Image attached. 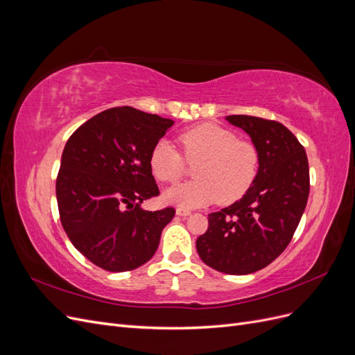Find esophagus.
Returning a JSON list of instances; mask_svg holds the SVG:
<instances>
[{"mask_svg": "<svg viewBox=\"0 0 355 355\" xmlns=\"http://www.w3.org/2000/svg\"><path fill=\"white\" fill-rule=\"evenodd\" d=\"M176 214H178V216L187 218V216H189V214H191V210L184 209V207H178V209H176Z\"/></svg>", "mask_w": 355, "mask_h": 355, "instance_id": "1", "label": "esophagus"}]
</instances>
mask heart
Instances as JSON below:
<instances>
[{"label": "heart", "mask_w": 355, "mask_h": 355, "mask_svg": "<svg viewBox=\"0 0 355 355\" xmlns=\"http://www.w3.org/2000/svg\"><path fill=\"white\" fill-rule=\"evenodd\" d=\"M188 163L197 179L164 192L167 202L182 207H200L213 201L231 204L250 189L259 170V149L250 141L218 124H201L179 136ZM153 175L175 184L185 173V161L167 141H159L149 157Z\"/></svg>", "instance_id": "1"}]
</instances>
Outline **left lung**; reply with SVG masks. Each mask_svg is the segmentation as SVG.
<instances>
[{"label": "left lung", "instance_id": "left-lung-1", "mask_svg": "<svg viewBox=\"0 0 355 355\" xmlns=\"http://www.w3.org/2000/svg\"><path fill=\"white\" fill-rule=\"evenodd\" d=\"M227 121L259 149V170L243 198L209 214L196 245L213 270L245 275L270 265L292 240L306 207L309 168L304 146L282 123L250 115H228Z\"/></svg>", "mask_w": 355, "mask_h": 355}]
</instances>
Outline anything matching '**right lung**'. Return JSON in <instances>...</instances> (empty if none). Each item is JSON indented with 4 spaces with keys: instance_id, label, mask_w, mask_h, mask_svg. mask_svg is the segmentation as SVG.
Wrapping results in <instances>:
<instances>
[{
    "instance_id": "add662e5",
    "label": "right lung",
    "mask_w": 355,
    "mask_h": 355,
    "mask_svg": "<svg viewBox=\"0 0 355 355\" xmlns=\"http://www.w3.org/2000/svg\"><path fill=\"white\" fill-rule=\"evenodd\" d=\"M173 123L120 106L94 115L68 139L56 180L60 222L75 249L102 270L146 263L175 216L173 207H141L159 194L149 157Z\"/></svg>"
}]
</instances>
